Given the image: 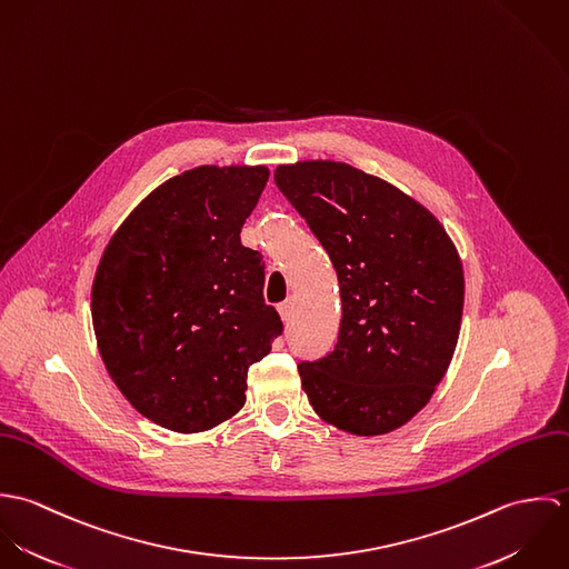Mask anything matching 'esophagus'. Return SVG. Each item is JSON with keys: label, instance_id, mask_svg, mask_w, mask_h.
Masks as SVG:
<instances>
[{"label": "esophagus", "instance_id": "obj_1", "mask_svg": "<svg viewBox=\"0 0 569 569\" xmlns=\"http://www.w3.org/2000/svg\"><path fill=\"white\" fill-rule=\"evenodd\" d=\"M293 307H296V302L289 298V300H284L280 307H278V311H280V318L284 320V322H289L291 320V316H293Z\"/></svg>", "mask_w": 569, "mask_h": 569}]
</instances>
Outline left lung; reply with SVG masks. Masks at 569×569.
I'll use <instances>...</instances> for the list:
<instances>
[{
    "mask_svg": "<svg viewBox=\"0 0 569 569\" xmlns=\"http://www.w3.org/2000/svg\"><path fill=\"white\" fill-rule=\"evenodd\" d=\"M278 190L337 271L341 326L298 363L326 422L357 436L406 425L442 381L462 322V262L438 219L392 183L341 162L278 166Z\"/></svg>",
    "mask_w": 569,
    "mask_h": 569,
    "instance_id": "left-lung-1",
    "label": "left lung"
}]
</instances>
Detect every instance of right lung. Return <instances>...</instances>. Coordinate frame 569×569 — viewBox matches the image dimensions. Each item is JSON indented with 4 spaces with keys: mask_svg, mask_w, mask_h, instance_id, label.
Instances as JSON below:
<instances>
[{
    "mask_svg": "<svg viewBox=\"0 0 569 569\" xmlns=\"http://www.w3.org/2000/svg\"><path fill=\"white\" fill-rule=\"evenodd\" d=\"M264 166H199L168 179L118 228L91 289L100 357L127 401L179 433L244 406L247 370L282 335L262 256L241 244Z\"/></svg>",
    "mask_w": 569,
    "mask_h": 569,
    "instance_id": "right-lung-1",
    "label": "right lung"
}]
</instances>
